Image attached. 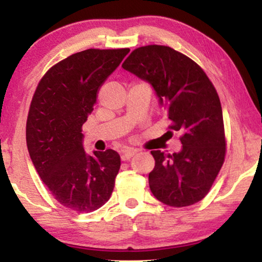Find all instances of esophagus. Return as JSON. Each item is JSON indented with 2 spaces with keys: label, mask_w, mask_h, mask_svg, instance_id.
<instances>
[{
  "label": "esophagus",
  "mask_w": 262,
  "mask_h": 262,
  "mask_svg": "<svg viewBox=\"0 0 262 262\" xmlns=\"http://www.w3.org/2000/svg\"><path fill=\"white\" fill-rule=\"evenodd\" d=\"M136 152H137V150H136V149H131V148L124 149L123 150V154H121V160H123V161L130 160L131 157L134 156Z\"/></svg>",
  "instance_id": "1"
}]
</instances>
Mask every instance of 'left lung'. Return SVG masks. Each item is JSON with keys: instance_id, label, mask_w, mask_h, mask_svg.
Segmentation results:
<instances>
[{"instance_id": "8db88e82", "label": "left lung", "mask_w": 262, "mask_h": 262, "mask_svg": "<svg viewBox=\"0 0 262 262\" xmlns=\"http://www.w3.org/2000/svg\"><path fill=\"white\" fill-rule=\"evenodd\" d=\"M149 82L180 134L182 148L173 155L152 150L155 168L149 186L157 200L173 207L189 206L209 193L225 157L223 113L216 89L194 60L169 46L134 50L123 66Z\"/></svg>"}]
</instances>
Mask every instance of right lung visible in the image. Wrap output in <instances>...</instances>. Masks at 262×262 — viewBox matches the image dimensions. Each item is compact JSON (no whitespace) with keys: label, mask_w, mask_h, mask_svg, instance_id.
Returning <instances> with one entry per match:
<instances>
[{"label":"right lung","mask_w":262,"mask_h":262,"mask_svg":"<svg viewBox=\"0 0 262 262\" xmlns=\"http://www.w3.org/2000/svg\"><path fill=\"white\" fill-rule=\"evenodd\" d=\"M130 49H88L50 68L32 99L26 124L31 160L63 206L92 212L108 202L120 168L112 149L87 155L82 125L94 110L99 89Z\"/></svg>","instance_id":"obj_1"}]
</instances>
